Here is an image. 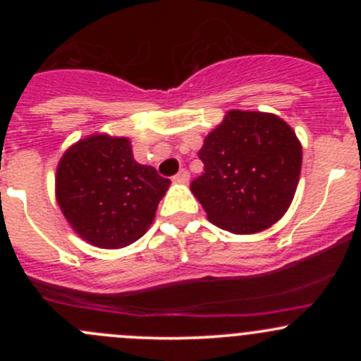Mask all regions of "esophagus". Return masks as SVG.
Wrapping results in <instances>:
<instances>
[{
  "mask_svg": "<svg viewBox=\"0 0 361 361\" xmlns=\"http://www.w3.org/2000/svg\"><path fill=\"white\" fill-rule=\"evenodd\" d=\"M174 180H176L178 183H187V181L190 180V174H188L187 169H181L180 173H178L176 176H174Z\"/></svg>",
  "mask_w": 361,
  "mask_h": 361,
  "instance_id": "34e87169",
  "label": "esophagus"
}]
</instances>
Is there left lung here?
<instances>
[{
  "mask_svg": "<svg viewBox=\"0 0 361 361\" xmlns=\"http://www.w3.org/2000/svg\"><path fill=\"white\" fill-rule=\"evenodd\" d=\"M204 173L190 190L207 220L232 234H257L283 218L293 201L302 145L274 113L231 110L204 137Z\"/></svg>",
  "mask_w": 361,
  "mask_h": 361,
  "instance_id": "8db88e82",
  "label": "left lung"
}]
</instances>
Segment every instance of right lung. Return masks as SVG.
Listing matches in <instances>:
<instances>
[{
	"mask_svg": "<svg viewBox=\"0 0 361 361\" xmlns=\"http://www.w3.org/2000/svg\"><path fill=\"white\" fill-rule=\"evenodd\" d=\"M171 181L134 160L129 137L96 133L64 152L56 199L73 231L89 245L118 250L150 228Z\"/></svg>",
	"mask_w": 361,
	"mask_h": 361,
	"instance_id": "1",
	"label": "right lung"
}]
</instances>
